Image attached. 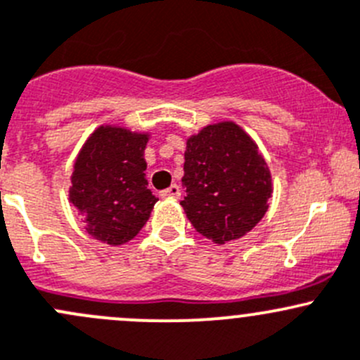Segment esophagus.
Wrapping results in <instances>:
<instances>
[{
  "instance_id": "34e87169",
  "label": "esophagus",
  "mask_w": 360,
  "mask_h": 360,
  "mask_svg": "<svg viewBox=\"0 0 360 360\" xmlns=\"http://www.w3.org/2000/svg\"><path fill=\"white\" fill-rule=\"evenodd\" d=\"M180 187L176 184H173L172 187L165 188V191H161V198H180Z\"/></svg>"
}]
</instances>
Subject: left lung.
Returning a JSON list of instances; mask_svg holds the SVG:
<instances>
[{"mask_svg":"<svg viewBox=\"0 0 360 360\" xmlns=\"http://www.w3.org/2000/svg\"><path fill=\"white\" fill-rule=\"evenodd\" d=\"M185 198L194 229L213 243L245 236L268 212L271 173L250 134L233 120L210 124L187 140Z\"/></svg>","mask_w":360,"mask_h":360,"instance_id":"obj_1","label":"left lung"}]
</instances>
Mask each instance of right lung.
<instances>
[{
	"label": "right lung",
	"mask_w": 360,
	"mask_h": 360,
	"mask_svg": "<svg viewBox=\"0 0 360 360\" xmlns=\"http://www.w3.org/2000/svg\"><path fill=\"white\" fill-rule=\"evenodd\" d=\"M148 138L105 124L85 140L73 165L70 202L87 233L112 247L133 240L158 202L145 179Z\"/></svg>",
	"instance_id": "1"
}]
</instances>
